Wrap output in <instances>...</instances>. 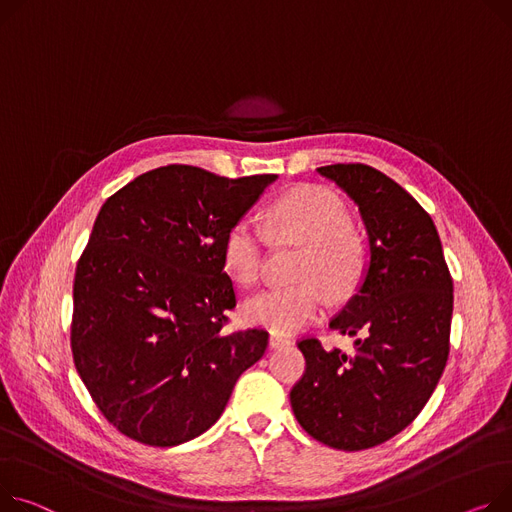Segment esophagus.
<instances>
[{
    "label": "esophagus",
    "instance_id": "esophagus-1",
    "mask_svg": "<svg viewBox=\"0 0 512 512\" xmlns=\"http://www.w3.org/2000/svg\"><path fill=\"white\" fill-rule=\"evenodd\" d=\"M288 344H290V337H286V335H280V333L269 335V346L271 348H282V346H288Z\"/></svg>",
    "mask_w": 512,
    "mask_h": 512
}]
</instances>
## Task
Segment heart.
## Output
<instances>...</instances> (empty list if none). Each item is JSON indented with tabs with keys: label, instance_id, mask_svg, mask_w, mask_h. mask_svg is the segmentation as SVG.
Wrapping results in <instances>:
<instances>
[{
	"label": "heart",
	"instance_id": "b5f03b06",
	"mask_svg": "<svg viewBox=\"0 0 512 512\" xmlns=\"http://www.w3.org/2000/svg\"><path fill=\"white\" fill-rule=\"evenodd\" d=\"M269 234L278 241L302 245L292 286L267 288L251 296L243 313L247 321L276 333H292L315 321L323 309V290L335 298L350 296L362 282L366 245L352 226L346 201L335 191L304 185L271 203L265 226L249 216L238 218L224 236V265L241 286L261 278Z\"/></svg>",
	"mask_w": 512,
	"mask_h": 512
}]
</instances>
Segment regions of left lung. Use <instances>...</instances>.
I'll use <instances>...</instances> for the list:
<instances>
[{"instance_id": "obj_1", "label": "left lung", "mask_w": 512, "mask_h": 512, "mask_svg": "<svg viewBox=\"0 0 512 512\" xmlns=\"http://www.w3.org/2000/svg\"><path fill=\"white\" fill-rule=\"evenodd\" d=\"M317 170L358 203L370 263L329 323L356 337L354 352L298 339L306 368L290 403L315 440L362 451L410 426L436 389L449 358L453 278L432 218L401 185L358 162Z\"/></svg>"}]
</instances>
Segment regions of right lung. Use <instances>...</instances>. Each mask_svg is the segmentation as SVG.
<instances>
[{
	"instance_id": "1",
	"label": "right lung",
	"mask_w": 512,
	"mask_h": 512,
	"mask_svg": "<svg viewBox=\"0 0 512 512\" xmlns=\"http://www.w3.org/2000/svg\"><path fill=\"white\" fill-rule=\"evenodd\" d=\"M271 181L168 164L100 208L76 267L72 354L121 434L150 447L203 434L265 354V329H224L236 294L222 247Z\"/></svg>"
}]
</instances>
